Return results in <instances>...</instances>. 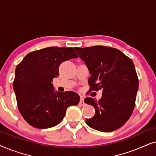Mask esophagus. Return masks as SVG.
Masks as SVG:
<instances>
[{
  "mask_svg": "<svg viewBox=\"0 0 156 156\" xmlns=\"http://www.w3.org/2000/svg\"><path fill=\"white\" fill-rule=\"evenodd\" d=\"M79 104H80L81 106H84L85 105V103L84 101V99H83V97H81L80 101V103H79Z\"/></svg>",
  "mask_w": 156,
  "mask_h": 156,
  "instance_id": "34e87169",
  "label": "esophagus"
}]
</instances>
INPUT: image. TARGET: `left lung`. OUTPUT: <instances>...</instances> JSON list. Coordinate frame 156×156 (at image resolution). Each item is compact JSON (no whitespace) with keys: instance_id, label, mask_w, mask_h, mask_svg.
Here are the masks:
<instances>
[{"instance_id":"left-lung-1","label":"left lung","mask_w":156,"mask_h":156,"mask_svg":"<svg viewBox=\"0 0 156 156\" xmlns=\"http://www.w3.org/2000/svg\"><path fill=\"white\" fill-rule=\"evenodd\" d=\"M88 67L91 76L89 91L102 90L99 101L84 99L95 108V115L87 119L89 127L102 132H112L124 125L136 105L138 78L131 58L118 49L106 46L75 48Z\"/></svg>"}]
</instances>
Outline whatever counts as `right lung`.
Returning <instances> with one entry per match:
<instances>
[{"label": "right lung", "mask_w": 156, "mask_h": 156, "mask_svg": "<svg viewBox=\"0 0 156 156\" xmlns=\"http://www.w3.org/2000/svg\"><path fill=\"white\" fill-rule=\"evenodd\" d=\"M77 57L72 48L49 47L28 53L17 65L12 86L18 108L32 126L48 129L59 124L67 108L80 102L78 94L55 92L52 84L60 64Z\"/></svg>", "instance_id": "right-lung-1"}]
</instances>
